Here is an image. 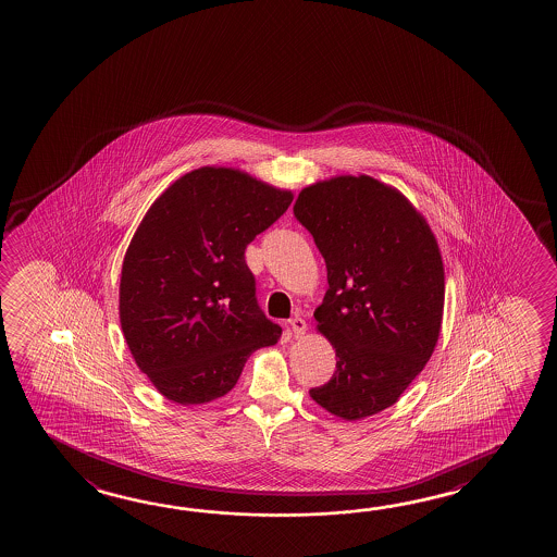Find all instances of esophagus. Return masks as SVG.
Returning a JSON list of instances; mask_svg holds the SVG:
<instances>
[{"label": "esophagus", "mask_w": 557, "mask_h": 557, "mask_svg": "<svg viewBox=\"0 0 557 557\" xmlns=\"http://www.w3.org/2000/svg\"><path fill=\"white\" fill-rule=\"evenodd\" d=\"M289 329H292L295 337H301L305 332H307V322L305 320L299 319V317H295V319L289 320Z\"/></svg>", "instance_id": "1"}]
</instances>
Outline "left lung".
Segmentation results:
<instances>
[{"mask_svg":"<svg viewBox=\"0 0 557 557\" xmlns=\"http://www.w3.org/2000/svg\"><path fill=\"white\" fill-rule=\"evenodd\" d=\"M329 270L314 310L336 349V371L310 398L332 416L363 420L398 401L437 346L445 268L437 238L398 188L339 174L309 184L293 206Z\"/></svg>","mask_w":557,"mask_h":557,"instance_id":"left-lung-1","label":"left lung"}]
</instances>
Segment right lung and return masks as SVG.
<instances>
[{
    "mask_svg": "<svg viewBox=\"0 0 557 557\" xmlns=\"http://www.w3.org/2000/svg\"><path fill=\"white\" fill-rule=\"evenodd\" d=\"M292 201V190L240 169L200 166L176 178L137 225L122 262L120 326L166 400H218L252 351L277 344L282 329L256 305L245 248Z\"/></svg>",
    "mask_w": 557,
    "mask_h": 557,
    "instance_id": "1",
    "label": "right lung"
}]
</instances>
